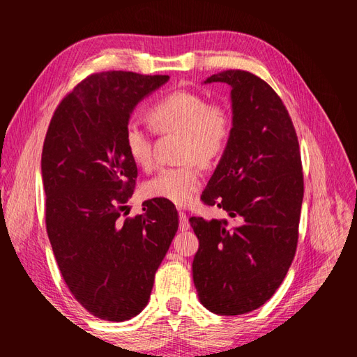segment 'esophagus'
Instances as JSON below:
<instances>
[{
    "mask_svg": "<svg viewBox=\"0 0 357 357\" xmlns=\"http://www.w3.org/2000/svg\"><path fill=\"white\" fill-rule=\"evenodd\" d=\"M190 229V224H188V218L187 215L184 213V211H179V230H188Z\"/></svg>",
    "mask_w": 357,
    "mask_h": 357,
    "instance_id": "obj_1",
    "label": "esophagus"
}]
</instances>
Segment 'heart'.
<instances>
[{"mask_svg":"<svg viewBox=\"0 0 357 357\" xmlns=\"http://www.w3.org/2000/svg\"><path fill=\"white\" fill-rule=\"evenodd\" d=\"M151 126L159 133H181V159L184 164L167 167L146 184V192L187 206L202 185V165L213 162L229 146L233 132L231 110L222 102H208L193 90H173L158 100L149 110ZM124 146L132 161L142 167H153L151 135L139 121L127 123Z\"/></svg>","mask_w":357,"mask_h":357,"instance_id":"b5f03b06","label":"heart"}]
</instances>
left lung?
<instances>
[{"instance_id":"8db88e82","label":"left lung","mask_w":357,"mask_h":357,"mask_svg":"<svg viewBox=\"0 0 357 357\" xmlns=\"http://www.w3.org/2000/svg\"><path fill=\"white\" fill-rule=\"evenodd\" d=\"M206 82L231 87L233 132L201 201L236 224L188 219L199 239L193 280L204 307L236 316L264 305L290 268L304 174L291 118L267 82L245 70H224Z\"/></svg>"}]
</instances>
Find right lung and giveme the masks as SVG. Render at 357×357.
<instances>
[{
    "label": "right lung",
    "instance_id": "right-lung-1",
    "mask_svg": "<svg viewBox=\"0 0 357 357\" xmlns=\"http://www.w3.org/2000/svg\"><path fill=\"white\" fill-rule=\"evenodd\" d=\"M169 75L110 70L67 93L45 133V229L73 298L100 319L123 322L147 305L155 273L178 230L169 201L126 216L138 167L124 146L130 113Z\"/></svg>",
    "mask_w": 357,
    "mask_h": 357
}]
</instances>
